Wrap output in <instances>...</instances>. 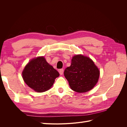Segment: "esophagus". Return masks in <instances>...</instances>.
Wrapping results in <instances>:
<instances>
[{
	"mask_svg": "<svg viewBox=\"0 0 127 127\" xmlns=\"http://www.w3.org/2000/svg\"><path fill=\"white\" fill-rule=\"evenodd\" d=\"M59 72L60 75H62L63 74V73H64V69H61L59 70Z\"/></svg>",
	"mask_w": 127,
	"mask_h": 127,
	"instance_id": "esophagus-1",
	"label": "esophagus"
}]
</instances>
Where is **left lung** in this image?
Returning <instances> with one entry per match:
<instances>
[{
	"label": "left lung",
	"instance_id": "obj_1",
	"mask_svg": "<svg viewBox=\"0 0 127 127\" xmlns=\"http://www.w3.org/2000/svg\"><path fill=\"white\" fill-rule=\"evenodd\" d=\"M64 75L72 90L85 93L97 83L99 70L89 57L77 55L72 57L70 66L65 69Z\"/></svg>",
	"mask_w": 127,
	"mask_h": 127
}]
</instances>
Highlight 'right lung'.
<instances>
[{
  "instance_id": "obj_1",
  "label": "right lung",
  "mask_w": 127,
  "mask_h": 127,
  "mask_svg": "<svg viewBox=\"0 0 127 127\" xmlns=\"http://www.w3.org/2000/svg\"><path fill=\"white\" fill-rule=\"evenodd\" d=\"M59 72L49 64L44 57L30 60L22 72L24 81L31 88L39 93L50 89Z\"/></svg>"
}]
</instances>
